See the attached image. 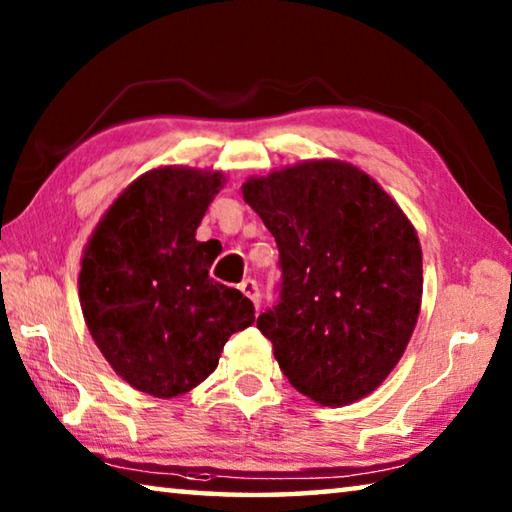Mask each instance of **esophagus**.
I'll return each mask as SVG.
<instances>
[{"label":"esophagus","instance_id":"34e87169","mask_svg":"<svg viewBox=\"0 0 512 512\" xmlns=\"http://www.w3.org/2000/svg\"><path fill=\"white\" fill-rule=\"evenodd\" d=\"M239 291L244 293V296L253 302L255 307L262 305V296H259V289H257V282L255 280H244L239 284Z\"/></svg>","mask_w":512,"mask_h":512}]
</instances>
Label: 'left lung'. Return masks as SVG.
<instances>
[{
    "label": "left lung",
    "mask_w": 512,
    "mask_h": 512,
    "mask_svg": "<svg viewBox=\"0 0 512 512\" xmlns=\"http://www.w3.org/2000/svg\"><path fill=\"white\" fill-rule=\"evenodd\" d=\"M280 250V302L257 318L291 386L348 406L381 386L420 316L422 248L375 178L305 160L241 185Z\"/></svg>",
    "instance_id": "8db88e82"
}]
</instances>
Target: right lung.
<instances>
[{
    "mask_svg": "<svg viewBox=\"0 0 512 512\" xmlns=\"http://www.w3.org/2000/svg\"><path fill=\"white\" fill-rule=\"evenodd\" d=\"M223 171L158 167L135 178L83 250L85 325L117 375L146 395H185L219 366L225 341L255 323L244 293L214 282L216 250L196 241Z\"/></svg>",
    "mask_w": 512,
    "mask_h": 512,
    "instance_id": "obj_1",
    "label": "right lung"
}]
</instances>
